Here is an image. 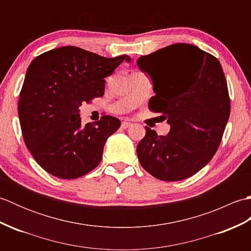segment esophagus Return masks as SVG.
Instances as JSON below:
<instances>
[{
    "mask_svg": "<svg viewBox=\"0 0 251 251\" xmlns=\"http://www.w3.org/2000/svg\"><path fill=\"white\" fill-rule=\"evenodd\" d=\"M130 125H131V123H129V122H123L122 123V128L126 129V128H128Z\"/></svg>",
    "mask_w": 251,
    "mask_h": 251,
    "instance_id": "34e87169",
    "label": "esophagus"
}]
</instances>
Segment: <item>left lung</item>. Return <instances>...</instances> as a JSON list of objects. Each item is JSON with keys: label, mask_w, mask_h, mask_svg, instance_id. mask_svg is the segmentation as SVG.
Listing matches in <instances>:
<instances>
[{"label": "left lung", "mask_w": 251, "mask_h": 251, "mask_svg": "<svg viewBox=\"0 0 251 251\" xmlns=\"http://www.w3.org/2000/svg\"><path fill=\"white\" fill-rule=\"evenodd\" d=\"M137 65L151 76L149 101L170 125L167 136L146 126L137 146L141 166L158 180H184L206 166L220 146L231 102L219 60L191 44H173Z\"/></svg>", "instance_id": "8db88e82"}]
</instances>
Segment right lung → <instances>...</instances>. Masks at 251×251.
I'll list each match as a JSON object with an SVG mask.
<instances>
[{
  "instance_id": "add662e5",
  "label": "right lung",
  "mask_w": 251,
  "mask_h": 251,
  "mask_svg": "<svg viewBox=\"0 0 251 251\" xmlns=\"http://www.w3.org/2000/svg\"><path fill=\"white\" fill-rule=\"evenodd\" d=\"M126 55L105 58L75 46L35 57L19 94L18 116L24 140L36 163L60 179L92 172L102 158L106 139L121 122L110 115L82 125L78 106L104 94L110 76Z\"/></svg>"
}]
</instances>
